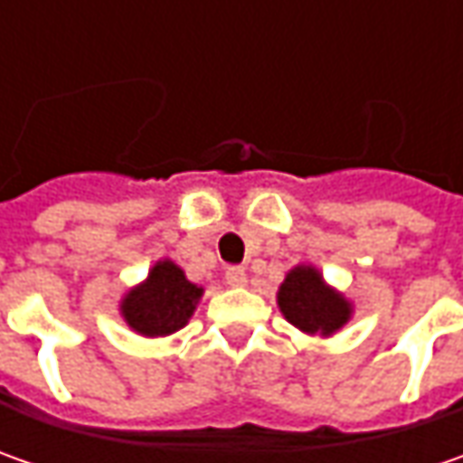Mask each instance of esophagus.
<instances>
[{
    "label": "esophagus",
    "mask_w": 463,
    "mask_h": 463,
    "mask_svg": "<svg viewBox=\"0 0 463 463\" xmlns=\"http://www.w3.org/2000/svg\"><path fill=\"white\" fill-rule=\"evenodd\" d=\"M226 283L229 286H234V288H240L247 283V273H244V268L241 265H232V268H226Z\"/></svg>",
    "instance_id": "34e87169"
}]
</instances>
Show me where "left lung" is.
<instances>
[{"label":"left lung","instance_id":"8db88e82","mask_svg":"<svg viewBox=\"0 0 463 463\" xmlns=\"http://www.w3.org/2000/svg\"><path fill=\"white\" fill-rule=\"evenodd\" d=\"M278 307L294 327L309 335H332L340 329L350 317V304L340 294L325 286L322 276L314 268H294L280 291Z\"/></svg>","mask_w":463,"mask_h":463}]
</instances>
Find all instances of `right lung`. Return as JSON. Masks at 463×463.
Returning a JSON list of instances; mask_svg holds the SVG:
<instances>
[{"label":"right lung","mask_w":463,"mask_h":463,"mask_svg":"<svg viewBox=\"0 0 463 463\" xmlns=\"http://www.w3.org/2000/svg\"><path fill=\"white\" fill-rule=\"evenodd\" d=\"M201 294L203 288L190 283L175 262L162 260L154 265L146 283L123 298V317L146 337L172 335L185 327Z\"/></svg>","instance_id":"add662e5"}]
</instances>
